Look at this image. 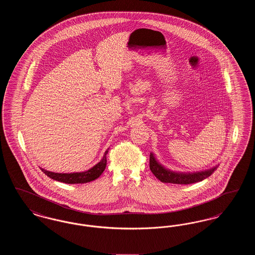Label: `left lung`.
I'll return each mask as SVG.
<instances>
[{
    "instance_id": "1",
    "label": "left lung",
    "mask_w": 255,
    "mask_h": 255,
    "mask_svg": "<svg viewBox=\"0 0 255 255\" xmlns=\"http://www.w3.org/2000/svg\"><path fill=\"white\" fill-rule=\"evenodd\" d=\"M150 169L152 171V173L158 178L160 182H170V183H179V184H187V183H192V182H198V181H202L204 178L207 177V175L209 176V173H203L200 175H192V176H176V175H171L168 173H165L163 170L161 169L158 164L154 161H152V159L150 158Z\"/></svg>"
}]
</instances>
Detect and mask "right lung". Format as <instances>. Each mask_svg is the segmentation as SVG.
Masks as SVG:
<instances>
[{
	"label": "right lung",
	"instance_id": "obj_1",
	"mask_svg": "<svg viewBox=\"0 0 255 255\" xmlns=\"http://www.w3.org/2000/svg\"><path fill=\"white\" fill-rule=\"evenodd\" d=\"M106 165H107V158H106V154H105L103 159L99 163H97L95 167H93L91 170H88L87 172H83V173L58 174V173L49 172L45 169L42 170L49 178L54 180V181L64 182V183H70V184H77V183H87V182H93V181L97 180L104 172V170L106 168Z\"/></svg>",
	"mask_w": 255,
	"mask_h": 255
}]
</instances>
